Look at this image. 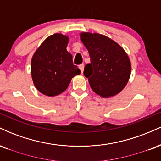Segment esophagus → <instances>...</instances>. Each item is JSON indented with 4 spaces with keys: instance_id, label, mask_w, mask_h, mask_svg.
I'll return each instance as SVG.
<instances>
[{
    "instance_id": "34e87169",
    "label": "esophagus",
    "mask_w": 161,
    "mask_h": 161,
    "mask_svg": "<svg viewBox=\"0 0 161 161\" xmlns=\"http://www.w3.org/2000/svg\"><path fill=\"white\" fill-rule=\"evenodd\" d=\"M79 69L81 70V73H83V71H84V64H81V65H79Z\"/></svg>"
}]
</instances>
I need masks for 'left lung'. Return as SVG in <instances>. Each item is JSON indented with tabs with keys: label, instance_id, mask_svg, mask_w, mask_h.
Returning a JSON list of instances; mask_svg holds the SVG:
<instances>
[{
	"label": "left lung",
	"instance_id": "left-lung-1",
	"mask_svg": "<svg viewBox=\"0 0 161 161\" xmlns=\"http://www.w3.org/2000/svg\"><path fill=\"white\" fill-rule=\"evenodd\" d=\"M80 39L91 59V64L85 66L84 75L92 89L104 98L119 94L128 83L132 69L125 50L99 33L81 32Z\"/></svg>",
	"mask_w": 161,
	"mask_h": 161
}]
</instances>
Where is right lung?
I'll return each instance as SVG.
<instances>
[{
    "instance_id": "add662e5",
    "label": "right lung",
    "mask_w": 161,
    "mask_h": 161,
    "mask_svg": "<svg viewBox=\"0 0 161 161\" xmlns=\"http://www.w3.org/2000/svg\"><path fill=\"white\" fill-rule=\"evenodd\" d=\"M69 36L56 33L42 43L31 60V75L38 91L53 97L64 92L72 78L80 74L73 65V56L66 51Z\"/></svg>"
}]
</instances>
